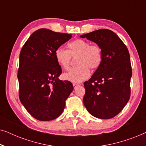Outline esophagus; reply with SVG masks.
Listing matches in <instances>:
<instances>
[{
	"label": "esophagus",
	"mask_w": 146,
	"mask_h": 146,
	"mask_svg": "<svg viewBox=\"0 0 146 146\" xmlns=\"http://www.w3.org/2000/svg\"><path fill=\"white\" fill-rule=\"evenodd\" d=\"M79 86L78 84L73 83V86H74V88H76L77 86Z\"/></svg>",
	"instance_id": "1"
}]
</instances>
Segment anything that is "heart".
Wrapping results in <instances>:
<instances>
[{"label":"heart","mask_w":146,"mask_h":146,"mask_svg":"<svg viewBox=\"0 0 146 146\" xmlns=\"http://www.w3.org/2000/svg\"><path fill=\"white\" fill-rule=\"evenodd\" d=\"M68 50L58 48L55 51V58L63 69L70 68L72 60L76 58L77 67L64 74L66 80L72 82H81L90 76V70H96L101 65L103 59L102 49L96 44L82 39H76L68 44Z\"/></svg>","instance_id":"obj_1"}]
</instances>
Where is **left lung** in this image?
I'll use <instances>...</instances> for the list:
<instances>
[{
  "label": "left lung",
  "instance_id": "obj_1",
  "mask_svg": "<svg viewBox=\"0 0 146 146\" xmlns=\"http://www.w3.org/2000/svg\"><path fill=\"white\" fill-rule=\"evenodd\" d=\"M80 37L100 46L103 52L101 65L84 83V104L93 116L112 118L122 110L130 97L132 70L129 51L110 30H97Z\"/></svg>",
  "mask_w": 146,
  "mask_h": 146
}]
</instances>
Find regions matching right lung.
Segmentation results:
<instances>
[{
	"label": "right lung",
	"mask_w": 146,
	"mask_h": 146,
	"mask_svg": "<svg viewBox=\"0 0 146 146\" xmlns=\"http://www.w3.org/2000/svg\"><path fill=\"white\" fill-rule=\"evenodd\" d=\"M72 37L69 34L40 29L32 34L22 48L17 75L19 98L38 120L58 117L73 90L70 82L58 79L62 69L54 55L56 50Z\"/></svg>",
	"instance_id": "right-lung-1"
}]
</instances>
